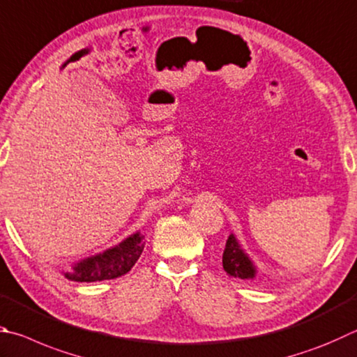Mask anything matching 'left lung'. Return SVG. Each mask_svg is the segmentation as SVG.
<instances>
[{
    "mask_svg": "<svg viewBox=\"0 0 357 357\" xmlns=\"http://www.w3.org/2000/svg\"><path fill=\"white\" fill-rule=\"evenodd\" d=\"M223 268L226 273L238 280L252 281L257 275V268L250 256L246 255L234 234H229L223 251Z\"/></svg>",
    "mask_w": 357,
    "mask_h": 357,
    "instance_id": "8db88e82",
    "label": "left lung"
}]
</instances>
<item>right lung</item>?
Listing matches in <instances>:
<instances>
[{"mask_svg": "<svg viewBox=\"0 0 357 357\" xmlns=\"http://www.w3.org/2000/svg\"><path fill=\"white\" fill-rule=\"evenodd\" d=\"M144 248L145 236H142L140 231H137L126 237L125 241L98 252V255L81 259L79 262L73 264L71 270L66 271L63 276L76 282L115 280V278L126 275L134 267Z\"/></svg>", "mask_w": 357, "mask_h": 357, "instance_id": "1", "label": "right lung"}]
</instances>
